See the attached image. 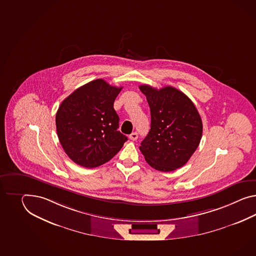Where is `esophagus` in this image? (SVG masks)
Instances as JSON below:
<instances>
[{
    "label": "esophagus",
    "instance_id": "esophagus-1",
    "mask_svg": "<svg viewBox=\"0 0 256 256\" xmlns=\"http://www.w3.org/2000/svg\"><path fill=\"white\" fill-rule=\"evenodd\" d=\"M130 138L131 140H136L138 138L137 132H133V133H131L130 135Z\"/></svg>",
    "mask_w": 256,
    "mask_h": 256
}]
</instances>
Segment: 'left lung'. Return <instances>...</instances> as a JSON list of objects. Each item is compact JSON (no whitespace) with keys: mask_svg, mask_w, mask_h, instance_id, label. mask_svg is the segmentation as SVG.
Wrapping results in <instances>:
<instances>
[{"mask_svg":"<svg viewBox=\"0 0 256 256\" xmlns=\"http://www.w3.org/2000/svg\"><path fill=\"white\" fill-rule=\"evenodd\" d=\"M150 109V130L140 150L152 168L170 172L183 166L199 146L202 122L194 102L176 88L140 85Z\"/></svg>","mask_w":256,"mask_h":256,"instance_id":"8db88e82","label":"left lung"}]
</instances>
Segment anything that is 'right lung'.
<instances>
[{
	"instance_id": "right-lung-1",
	"label": "right lung",
	"mask_w": 256,
	"mask_h": 256,
	"mask_svg": "<svg viewBox=\"0 0 256 256\" xmlns=\"http://www.w3.org/2000/svg\"><path fill=\"white\" fill-rule=\"evenodd\" d=\"M121 90L99 78L62 100L56 116L57 135L73 162L97 168L111 160L128 140L118 130L119 118L114 109Z\"/></svg>"
}]
</instances>
